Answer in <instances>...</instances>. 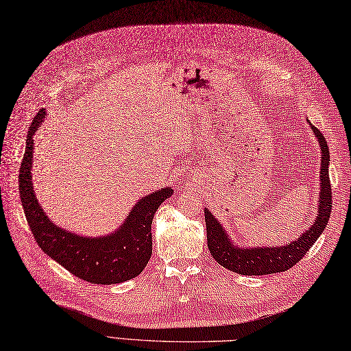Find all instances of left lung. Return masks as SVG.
Instances as JSON below:
<instances>
[{
  "mask_svg": "<svg viewBox=\"0 0 351 351\" xmlns=\"http://www.w3.org/2000/svg\"><path fill=\"white\" fill-rule=\"evenodd\" d=\"M311 125V123H310ZM311 131L317 136L322 149L320 167V199L319 215L308 230L298 238L296 241L283 247H237L229 240L226 230L211 215V211L204 208L205 225H207V244L213 258L221 267L243 276H265L274 272L287 271L304 258L310 247L317 241V238L328 225L332 211V189L329 180V149L323 134L311 125Z\"/></svg>",
  "mask_w": 351,
  "mask_h": 351,
  "instance_id": "1",
  "label": "left lung"
}]
</instances>
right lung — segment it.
<instances>
[{"mask_svg":"<svg viewBox=\"0 0 351 351\" xmlns=\"http://www.w3.org/2000/svg\"><path fill=\"white\" fill-rule=\"evenodd\" d=\"M46 111L40 110L29 126L27 149L19 169V192L31 232L40 249L53 261L93 285L123 283L141 274L152 256V220L159 205L173 195L171 187L144 196L125 223L106 237H80L53 225L43 211L32 191V153L37 128Z\"/></svg>","mask_w":351,"mask_h":351,"instance_id":"1","label":"right lung"}]
</instances>
